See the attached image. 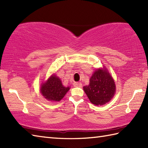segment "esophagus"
<instances>
[{
	"mask_svg": "<svg viewBox=\"0 0 148 148\" xmlns=\"http://www.w3.org/2000/svg\"><path fill=\"white\" fill-rule=\"evenodd\" d=\"M73 85L75 87H82V83L81 82H75L73 84Z\"/></svg>",
	"mask_w": 148,
	"mask_h": 148,
	"instance_id": "esophagus-1",
	"label": "esophagus"
}]
</instances>
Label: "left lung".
Masks as SVG:
<instances>
[{
    "label": "left lung",
    "mask_w": 148,
    "mask_h": 148,
    "mask_svg": "<svg viewBox=\"0 0 148 148\" xmlns=\"http://www.w3.org/2000/svg\"><path fill=\"white\" fill-rule=\"evenodd\" d=\"M84 90L92 103L99 106L109 102L114 96L116 87L114 80L106 69L95 71L88 86Z\"/></svg>",
    "instance_id": "1"
}]
</instances>
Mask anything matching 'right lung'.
<instances>
[{
    "label": "right lung",
    "instance_id": "right-lung-1",
    "mask_svg": "<svg viewBox=\"0 0 148 148\" xmlns=\"http://www.w3.org/2000/svg\"><path fill=\"white\" fill-rule=\"evenodd\" d=\"M70 87H64L61 80L55 75L49 78L44 84H42L41 93L45 99L51 101H60L63 99Z\"/></svg>",
    "mask_w": 148,
    "mask_h": 148
}]
</instances>
